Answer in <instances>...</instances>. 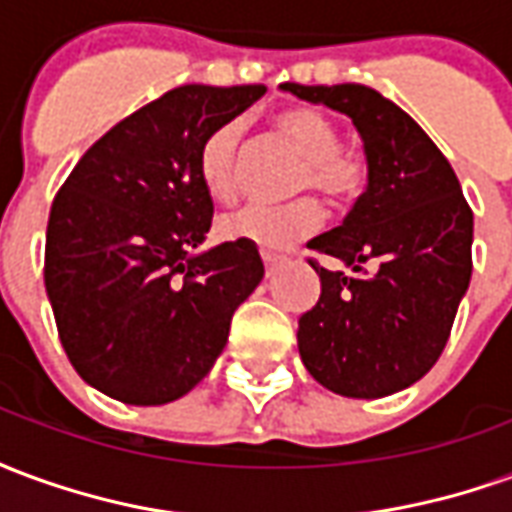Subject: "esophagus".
<instances>
[{"label": "esophagus", "mask_w": 512, "mask_h": 512, "mask_svg": "<svg viewBox=\"0 0 512 512\" xmlns=\"http://www.w3.org/2000/svg\"><path fill=\"white\" fill-rule=\"evenodd\" d=\"M263 263H266V277H271L279 266V257L277 255H263Z\"/></svg>", "instance_id": "34e87169"}]
</instances>
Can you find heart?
Masks as SVG:
<instances>
[{
    "instance_id": "1",
    "label": "heart",
    "mask_w": 512,
    "mask_h": 512,
    "mask_svg": "<svg viewBox=\"0 0 512 512\" xmlns=\"http://www.w3.org/2000/svg\"><path fill=\"white\" fill-rule=\"evenodd\" d=\"M274 128L307 158L301 189H315L329 202H351L362 194L367 183L365 156L354 147L340 145V131L323 112L312 106H290L274 117ZM238 142L241 126L230 120L213 128L197 150V178L213 200H233L238 191ZM318 224L321 211L312 200L288 208L246 205L224 213L219 235L257 246L263 255H274L315 233Z\"/></svg>"
}]
</instances>
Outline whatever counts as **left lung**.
<instances>
[{
	"label": "left lung",
	"instance_id": "left-lung-1",
	"mask_svg": "<svg viewBox=\"0 0 512 512\" xmlns=\"http://www.w3.org/2000/svg\"><path fill=\"white\" fill-rule=\"evenodd\" d=\"M301 101L354 120L367 189L340 227L310 249L362 271L310 260L321 299L299 318L310 376L345 397H384L436 365L472 279L474 216L450 161L411 117L365 84H282ZM373 259L377 268H361Z\"/></svg>",
	"mask_w": 512,
	"mask_h": 512
}]
</instances>
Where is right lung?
I'll return each mask as SVG.
<instances>
[{"label":"right lung","mask_w":512,"mask_h":512,"mask_svg":"<svg viewBox=\"0 0 512 512\" xmlns=\"http://www.w3.org/2000/svg\"><path fill=\"white\" fill-rule=\"evenodd\" d=\"M263 93L175 87L109 128L57 191L43 279L62 348L98 392L172 403L224 351L233 312L266 268L244 241L197 252L213 219L197 150Z\"/></svg>","instance_id":"add662e5"}]
</instances>
